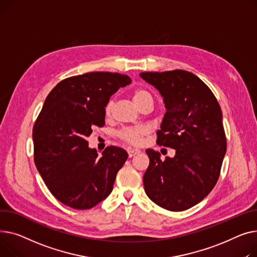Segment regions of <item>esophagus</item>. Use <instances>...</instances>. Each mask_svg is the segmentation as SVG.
Segmentation results:
<instances>
[{"label":"esophagus","mask_w":257,"mask_h":257,"mask_svg":"<svg viewBox=\"0 0 257 257\" xmlns=\"http://www.w3.org/2000/svg\"><path fill=\"white\" fill-rule=\"evenodd\" d=\"M127 154H128L130 158H133L134 156L140 154V150H138V149H127Z\"/></svg>","instance_id":"1"}]
</instances>
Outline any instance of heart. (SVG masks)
I'll use <instances>...</instances> for the list:
<instances>
[{"instance_id":"heart-1","label":"heart","mask_w":257,"mask_h":257,"mask_svg":"<svg viewBox=\"0 0 257 257\" xmlns=\"http://www.w3.org/2000/svg\"><path fill=\"white\" fill-rule=\"evenodd\" d=\"M146 98H152V95H150V93L147 92L144 89H137L133 94V99L137 105ZM112 108H113V101L109 100L104 107L105 116L111 115ZM146 134H147V128L144 126L125 127L118 133V137L120 140H122L123 142L130 145L139 146L143 143Z\"/></svg>"}]
</instances>
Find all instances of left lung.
Instances as JSON below:
<instances>
[{"mask_svg": "<svg viewBox=\"0 0 257 257\" xmlns=\"http://www.w3.org/2000/svg\"><path fill=\"white\" fill-rule=\"evenodd\" d=\"M140 75L159 90L167 109L157 144L175 149V157L164 161L154 149L146 150L145 193L165 209L186 210L204 199L220 176L227 147L220 104L192 72L175 69Z\"/></svg>", "mask_w": 257, "mask_h": 257, "instance_id": "8db88e82", "label": "left lung"}]
</instances>
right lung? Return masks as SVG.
<instances>
[{
    "label": "right lung",
    "mask_w": 257,
    "mask_h": 257,
    "mask_svg": "<svg viewBox=\"0 0 257 257\" xmlns=\"http://www.w3.org/2000/svg\"><path fill=\"white\" fill-rule=\"evenodd\" d=\"M126 74L88 72L58 83L45 98L33 127L34 162L44 184L63 204L89 209L107 198L127 159L124 149L108 146L98 157L86 140L104 125V107Z\"/></svg>",
    "instance_id": "add662e5"
}]
</instances>
